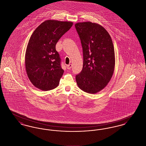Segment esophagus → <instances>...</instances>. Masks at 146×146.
<instances>
[{"mask_svg":"<svg viewBox=\"0 0 146 146\" xmlns=\"http://www.w3.org/2000/svg\"><path fill=\"white\" fill-rule=\"evenodd\" d=\"M72 64H68V65L67 66V68L68 70H70V68H72Z\"/></svg>","mask_w":146,"mask_h":146,"instance_id":"1","label":"esophagus"}]
</instances>
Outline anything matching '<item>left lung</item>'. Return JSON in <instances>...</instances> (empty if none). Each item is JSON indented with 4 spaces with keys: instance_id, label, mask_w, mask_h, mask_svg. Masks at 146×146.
I'll list each match as a JSON object with an SVG mask.
<instances>
[{
    "instance_id": "8db88e82",
    "label": "left lung",
    "mask_w": 146,
    "mask_h": 146,
    "mask_svg": "<svg viewBox=\"0 0 146 146\" xmlns=\"http://www.w3.org/2000/svg\"><path fill=\"white\" fill-rule=\"evenodd\" d=\"M83 48V66L76 76L78 87L89 94L102 90L114 70L115 54L111 37L102 26L91 22L75 25Z\"/></svg>"
}]
</instances>
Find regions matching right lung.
<instances>
[{"label":"right lung","instance_id":"obj_1","mask_svg":"<svg viewBox=\"0 0 146 146\" xmlns=\"http://www.w3.org/2000/svg\"><path fill=\"white\" fill-rule=\"evenodd\" d=\"M73 26L69 21L46 20L35 29L25 54V67L31 82L39 89L48 91L56 88L64 70L56 45Z\"/></svg>","mask_w":146,"mask_h":146}]
</instances>
